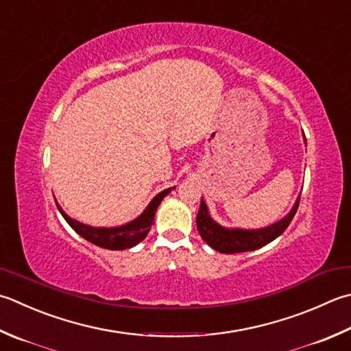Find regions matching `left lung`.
Listing matches in <instances>:
<instances>
[{
	"mask_svg": "<svg viewBox=\"0 0 351 351\" xmlns=\"http://www.w3.org/2000/svg\"><path fill=\"white\" fill-rule=\"evenodd\" d=\"M306 141V136H304ZM301 196V195H300ZM300 196L295 201L292 210L287 215L280 219L278 222L272 223L265 228L257 230H243V228H226L221 223H217L215 219L210 216V211L204 197L201 199V207L196 216L197 231L201 237L205 240V243L210 245L213 250H216L222 254H236V252H246L262 248V246L271 243L278 236L285 232L289 226L291 221L298 210Z\"/></svg>",
	"mask_w": 351,
	"mask_h": 351,
	"instance_id": "left-lung-1",
	"label": "left lung"
}]
</instances>
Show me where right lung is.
Returning a JSON list of instances; mask_svg holds the SVG:
<instances>
[{
    "mask_svg": "<svg viewBox=\"0 0 351 351\" xmlns=\"http://www.w3.org/2000/svg\"><path fill=\"white\" fill-rule=\"evenodd\" d=\"M175 187H170L162 190L161 193H158L152 201L149 202V205L138 217H135L134 221H130L125 225L120 226H111V228H105V226H91L86 223H82L75 219L70 217L66 213L60 208V205L58 204V208L60 211V215L64 216L65 221L71 228L80 234L84 239H86L88 242H91L94 245L100 246V248L105 250H111V251H120V250H129L132 246L138 245L141 240L146 239L147 232L150 231V226L154 223L155 219V213L158 205L161 204V201L166 197L171 190Z\"/></svg>",
    "mask_w": 351,
    "mask_h": 351,
    "instance_id": "add662e5",
    "label": "right lung"
}]
</instances>
